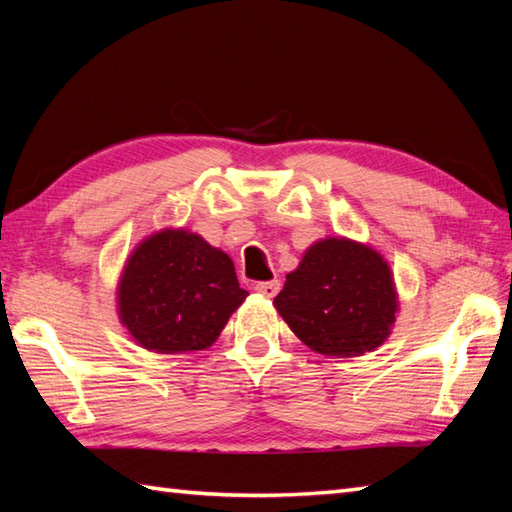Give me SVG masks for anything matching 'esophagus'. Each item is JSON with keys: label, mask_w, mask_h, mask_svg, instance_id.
Returning a JSON list of instances; mask_svg holds the SVG:
<instances>
[{"label": "esophagus", "mask_w": 512, "mask_h": 512, "mask_svg": "<svg viewBox=\"0 0 512 512\" xmlns=\"http://www.w3.org/2000/svg\"><path fill=\"white\" fill-rule=\"evenodd\" d=\"M279 281L277 279H273V281H259V284H255V292L257 295H262V297H268V299H273L277 292H279Z\"/></svg>", "instance_id": "esophagus-1"}]
</instances>
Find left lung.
Masks as SVG:
<instances>
[{
  "mask_svg": "<svg viewBox=\"0 0 512 512\" xmlns=\"http://www.w3.org/2000/svg\"><path fill=\"white\" fill-rule=\"evenodd\" d=\"M275 308L312 352L350 358L387 341L398 292L378 250L347 237H325L286 275Z\"/></svg>",
  "mask_w": 512,
  "mask_h": 512,
  "instance_id": "left-lung-1",
  "label": "left lung"
}]
</instances>
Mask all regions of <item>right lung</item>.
Instances as JSON below:
<instances>
[{
	"label": "right lung",
	"instance_id": "1",
	"mask_svg": "<svg viewBox=\"0 0 512 512\" xmlns=\"http://www.w3.org/2000/svg\"><path fill=\"white\" fill-rule=\"evenodd\" d=\"M246 297L224 250L187 228H162L127 257L116 310L140 347L184 354L211 347Z\"/></svg>",
	"mask_w": 512,
	"mask_h": 512
}]
</instances>
